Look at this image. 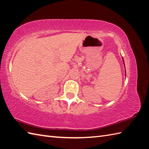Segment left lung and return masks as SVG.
Masks as SVG:
<instances>
[{
  "label": "left lung",
  "mask_w": 149,
  "mask_h": 149,
  "mask_svg": "<svg viewBox=\"0 0 149 149\" xmlns=\"http://www.w3.org/2000/svg\"><path fill=\"white\" fill-rule=\"evenodd\" d=\"M123 60L124 61V60H123ZM124 67H125V65H124ZM125 72H126V70H125Z\"/></svg>",
  "instance_id": "1"
}]
</instances>
